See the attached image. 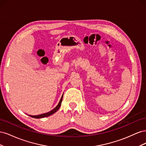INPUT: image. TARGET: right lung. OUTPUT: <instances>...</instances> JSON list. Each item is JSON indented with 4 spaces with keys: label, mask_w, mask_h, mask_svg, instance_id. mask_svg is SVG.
<instances>
[{
    "label": "right lung",
    "mask_w": 146,
    "mask_h": 146,
    "mask_svg": "<svg viewBox=\"0 0 146 146\" xmlns=\"http://www.w3.org/2000/svg\"><path fill=\"white\" fill-rule=\"evenodd\" d=\"M63 94L62 95V96H61V98L58 104L57 105L56 107L54 108L53 110H52L51 111H50L49 112H47V113H43V114H39V115H36V116H32V115H29L30 116H31L32 117H33V118H36V119H39V118H42V117H47V116H49L50 115H52V114H53L54 113H55V112H56L57 111H58V109L60 108V106L61 105V102H62V100H63Z\"/></svg>",
    "instance_id": "1"
}]
</instances>
